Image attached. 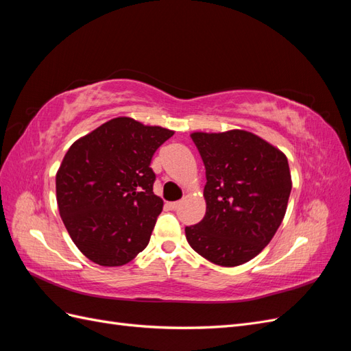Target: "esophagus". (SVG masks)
Listing matches in <instances>:
<instances>
[{
	"label": "esophagus",
	"instance_id": "esophagus-1",
	"mask_svg": "<svg viewBox=\"0 0 351 351\" xmlns=\"http://www.w3.org/2000/svg\"><path fill=\"white\" fill-rule=\"evenodd\" d=\"M180 205V202H168V208L169 209H177Z\"/></svg>",
	"mask_w": 351,
	"mask_h": 351
}]
</instances>
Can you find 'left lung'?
Segmentation results:
<instances>
[{"label": "left lung", "instance_id": "8db88e82", "mask_svg": "<svg viewBox=\"0 0 351 351\" xmlns=\"http://www.w3.org/2000/svg\"><path fill=\"white\" fill-rule=\"evenodd\" d=\"M206 169V214L186 227L200 256L221 267H239L272 240L291 192L287 156L246 130L190 134Z\"/></svg>", "mask_w": 351, "mask_h": 351}]
</instances>
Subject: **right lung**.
<instances>
[{"label":"right lung","instance_id":"add662e5","mask_svg":"<svg viewBox=\"0 0 351 351\" xmlns=\"http://www.w3.org/2000/svg\"><path fill=\"white\" fill-rule=\"evenodd\" d=\"M174 134L117 117L74 142L56 176L62 222L101 267H121L149 243L164 202L154 195L155 151Z\"/></svg>","mask_w":351,"mask_h":351}]
</instances>
